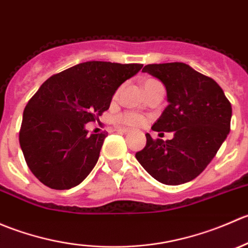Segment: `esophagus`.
<instances>
[{"instance_id":"34e87169","label":"esophagus","mask_w":248,"mask_h":248,"mask_svg":"<svg viewBox=\"0 0 248 248\" xmlns=\"http://www.w3.org/2000/svg\"><path fill=\"white\" fill-rule=\"evenodd\" d=\"M115 131L119 132V133H128L129 129H127V128H115Z\"/></svg>"}]
</instances>
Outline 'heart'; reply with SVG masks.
<instances>
[{"label":"heart","instance_id":"obj_1","mask_svg":"<svg viewBox=\"0 0 248 248\" xmlns=\"http://www.w3.org/2000/svg\"><path fill=\"white\" fill-rule=\"evenodd\" d=\"M149 81H154L152 79L146 80L144 84ZM115 122L120 126H124V127H129V128H136V127H140L146 122V119L142 116L141 114L139 112H134V111H126V112H122V114L117 115L115 117Z\"/></svg>","mask_w":248,"mask_h":248}]
</instances>
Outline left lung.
<instances>
[{"mask_svg": "<svg viewBox=\"0 0 248 248\" xmlns=\"http://www.w3.org/2000/svg\"><path fill=\"white\" fill-rule=\"evenodd\" d=\"M142 72L163 82L169 103L152 131L172 132L174 137L164 141L147 133L137 159L162 184L191 181L206 168L228 136L231 102L214 79L182 62L147 64Z\"/></svg>", "mask_w": 248, "mask_h": 248, "instance_id": "8db88e82", "label": "left lung"}]
</instances>
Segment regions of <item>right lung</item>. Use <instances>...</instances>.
<instances>
[{
  "label": "right lung",
  "instance_id": "add662e5",
  "mask_svg": "<svg viewBox=\"0 0 248 248\" xmlns=\"http://www.w3.org/2000/svg\"><path fill=\"white\" fill-rule=\"evenodd\" d=\"M140 63L89 61L50 77L27 103L19 141L32 174L52 189H69L98 161L107 132L89 136L87 122L109 109L122 82Z\"/></svg>",
  "mask_w": 248,
  "mask_h": 248
}]
</instances>
